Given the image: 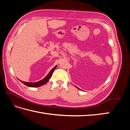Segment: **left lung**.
I'll return each instance as SVG.
<instances>
[{"label":"left lung","instance_id":"1","mask_svg":"<svg viewBox=\"0 0 130 130\" xmlns=\"http://www.w3.org/2000/svg\"><path fill=\"white\" fill-rule=\"evenodd\" d=\"M76 88H78V87H76ZM78 89H79V88H78Z\"/></svg>","mask_w":130,"mask_h":130}]
</instances>
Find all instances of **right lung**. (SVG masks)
Wrapping results in <instances>:
<instances>
[{
  "mask_svg": "<svg viewBox=\"0 0 130 130\" xmlns=\"http://www.w3.org/2000/svg\"><path fill=\"white\" fill-rule=\"evenodd\" d=\"M56 67H57V65L55 66V67L53 69H52L50 71L49 73L47 74V76L45 77V78H43V79H42V80H40L39 82H35V83H32V82H23V81L20 80H19H19L21 81L24 85H27V86L29 87H38L42 86V85L45 84L49 80V79H50L52 73H53L54 71L55 70V69L56 68Z\"/></svg>",
  "mask_w": 130,
  "mask_h": 130,
  "instance_id": "1",
  "label": "right lung"
}]
</instances>
